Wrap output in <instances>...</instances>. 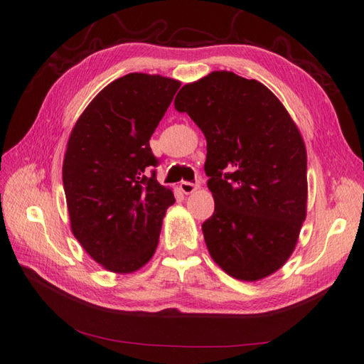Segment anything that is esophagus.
<instances>
[{"instance_id": "esophagus-1", "label": "esophagus", "mask_w": 364, "mask_h": 364, "mask_svg": "<svg viewBox=\"0 0 364 364\" xmlns=\"http://www.w3.org/2000/svg\"><path fill=\"white\" fill-rule=\"evenodd\" d=\"M198 183H191V181H181L180 183V189L183 194H192V192L197 191Z\"/></svg>"}]
</instances>
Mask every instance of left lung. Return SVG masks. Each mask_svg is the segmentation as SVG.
<instances>
[{
	"label": "left lung",
	"mask_w": 364,
	"mask_h": 364,
	"mask_svg": "<svg viewBox=\"0 0 364 364\" xmlns=\"http://www.w3.org/2000/svg\"><path fill=\"white\" fill-rule=\"evenodd\" d=\"M206 137L214 213L203 222L213 259L255 282L280 269L306 215V151L288 111L264 84L213 72L175 98Z\"/></svg>",
	"instance_id": "8db88e82"
}]
</instances>
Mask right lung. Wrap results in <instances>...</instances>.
Wrapping results in <instances>:
<instances>
[{
    "label": "right lung",
    "instance_id": "1",
    "mask_svg": "<svg viewBox=\"0 0 364 364\" xmlns=\"http://www.w3.org/2000/svg\"><path fill=\"white\" fill-rule=\"evenodd\" d=\"M180 82L129 73L112 81L81 114L63 167L72 231L107 270L134 272L156 250L172 191L156 181L150 137Z\"/></svg>",
    "mask_w": 364,
    "mask_h": 364
}]
</instances>
